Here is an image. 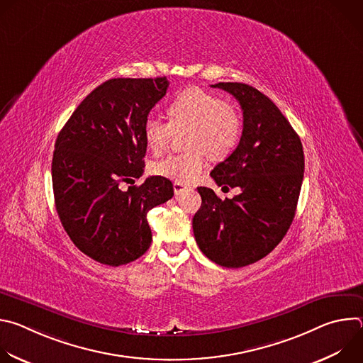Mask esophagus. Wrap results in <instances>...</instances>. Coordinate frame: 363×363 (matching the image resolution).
Masks as SVG:
<instances>
[{"label": "esophagus", "instance_id": "1", "mask_svg": "<svg viewBox=\"0 0 363 363\" xmlns=\"http://www.w3.org/2000/svg\"><path fill=\"white\" fill-rule=\"evenodd\" d=\"M188 189H189V185H186L185 182H179V181L174 182V192H175V195H181V194L186 192Z\"/></svg>", "mask_w": 363, "mask_h": 363}]
</instances>
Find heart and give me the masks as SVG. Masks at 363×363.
<instances>
[{
	"mask_svg": "<svg viewBox=\"0 0 363 363\" xmlns=\"http://www.w3.org/2000/svg\"><path fill=\"white\" fill-rule=\"evenodd\" d=\"M169 122L149 116L143 125L146 146L160 155L167 150L174 133L184 132L185 152L169 155L153 164L157 175L179 181H194L205 168L206 155L223 160L237 146L241 132V115L230 101L199 87H191L169 100L167 105Z\"/></svg>",
	"mask_w": 363,
	"mask_h": 363,
	"instance_id": "heart-1",
	"label": "heart"
}]
</instances>
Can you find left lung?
<instances>
[{"instance_id": "8db88e82", "label": "left lung", "mask_w": 363, "mask_h": 363, "mask_svg": "<svg viewBox=\"0 0 363 363\" xmlns=\"http://www.w3.org/2000/svg\"><path fill=\"white\" fill-rule=\"evenodd\" d=\"M242 109L238 146L213 171L218 186H238L221 199L199 186L201 208L192 218L199 250L211 262L238 269L262 260L283 240L296 214L304 174L298 135L274 103L244 83H217Z\"/></svg>"}]
</instances>
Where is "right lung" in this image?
<instances>
[{
	"label": "right lung",
	"instance_id": "right-lung-1",
	"mask_svg": "<svg viewBox=\"0 0 363 363\" xmlns=\"http://www.w3.org/2000/svg\"><path fill=\"white\" fill-rule=\"evenodd\" d=\"M169 82L111 79L97 86L60 130L51 162L59 218L73 244L100 264L135 262L150 245L146 214L174 195L168 178L145 168L143 125ZM133 185L123 191V182Z\"/></svg>",
	"mask_w": 363,
	"mask_h": 363
}]
</instances>
